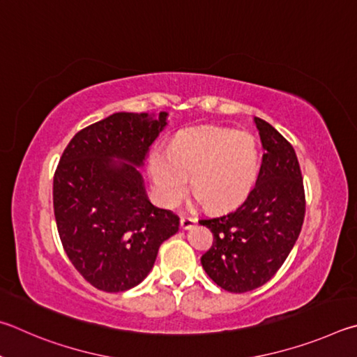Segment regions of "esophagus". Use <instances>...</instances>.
I'll return each instance as SVG.
<instances>
[{"label":"esophagus","mask_w":357,"mask_h":357,"mask_svg":"<svg viewBox=\"0 0 357 357\" xmlns=\"http://www.w3.org/2000/svg\"><path fill=\"white\" fill-rule=\"evenodd\" d=\"M196 224V218H191V216H182L180 218V226H182V229L188 230L191 229L192 226Z\"/></svg>","instance_id":"1"}]
</instances>
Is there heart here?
Instances as JSON below:
<instances>
[{
    "mask_svg": "<svg viewBox=\"0 0 357 357\" xmlns=\"http://www.w3.org/2000/svg\"><path fill=\"white\" fill-rule=\"evenodd\" d=\"M260 171V149L246 131L210 128L186 133L171 149L149 155L153 192L165 207H175L191 186L213 210L236 207L254 188Z\"/></svg>",
    "mask_w": 357,
    "mask_h": 357,
    "instance_id": "obj_1",
    "label": "heart"
}]
</instances>
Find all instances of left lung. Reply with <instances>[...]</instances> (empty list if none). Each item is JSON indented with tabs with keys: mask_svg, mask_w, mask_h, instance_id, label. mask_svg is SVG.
I'll use <instances>...</instances> for the list:
<instances>
[{
	"mask_svg": "<svg viewBox=\"0 0 357 357\" xmlns=\"http://www.w3.org/2000/svg\"><path fill=\"white\" fill-rule=\"evenodd\" d=\"M265 153L255 186L235 210L201 220L213 245L201 264L210 279L230 293L266 284L289 257L301 232L305 192L298 156L279 131L254 117Z\"/></svg>",
	"mask_w": 357,
	"mask_h": 357,
	"instance_id": "obj_1",
	"label": "left lung"
}]
</instances>
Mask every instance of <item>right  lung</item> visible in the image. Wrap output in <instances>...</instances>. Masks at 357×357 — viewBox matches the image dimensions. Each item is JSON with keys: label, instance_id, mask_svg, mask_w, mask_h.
<instances>
[{"label": "right lung", "instance_id": "1", "mask_svg": "<svg viewBox=\"0 0 357 357\" xmlns=\"http://www.w3.org/2000/svg\"><path fill=\"white\" fill-rule=\"evenodd\" d=\"M166 117L116 112L79 130L56 167L53 207L62 248L98 290L117 293L142 282L161 243L178 230L177 215L150 204L136 169Z\"/></svg>", "mask_w": 357, "mask_h": 357}]
</instances>
